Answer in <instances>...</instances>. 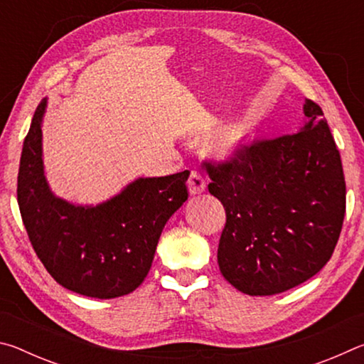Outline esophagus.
<instances>
[{"label":"esophagus","mask_w":364,"mask_h":364,"mask_svg":"<svg viewBox=\"0 0 364 364\" xmlns=\"http://www.w3.org/2000/svg\"><path fill=\"white\" fill-rule=\"evenodd\" d=\"M207 188V183L204 180V176L200 173H197V171H191L189 175V180H188V189H189V194L191 196H197V194H202Z\"/></svg>","instance_id":"obj_1"}]
</instances>
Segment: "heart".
Instances as JSON below:
<instances>
[{"mask_svg":"<svg viewBox=\"0 0 364 364\" xmlns=\"http://www.w3.org/2000/svg\"><path fill=\"white\" fill-rule=\"evenodd\" d=\"M252 141V128L247 125H232L221 130L208 144V152L217 160L237 157Z\"/></svg>","mask_w":364,"mask_h":364,"instance_id":"1","label":"heart"}]
</instances>
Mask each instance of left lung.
<instances>
[{"instance_id":"1","label":"left lung","mask_w":364,"mask_h":364,"mask_svg":"<svg viewBox=\"0 0 364 364\" xmlns=\"http://www.w3.org/2000/svg\"><path fill=\"white\" fill-rule=\"evenodd\" d=\"M297 133L255 141L225 164H204L226 210L223 278L247 295H274L329 262L345 217L341 154L323 110L305 100Z\"/></svg>"}]
</instances>
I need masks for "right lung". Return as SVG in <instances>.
I'll use <instances>...</instances> for the list:
<instances>
[{"label": "right lung", "instance_id": "right-lung-1", "mask_svg": "<svg viewBox=\"0 0 364 364\" xmlns=\"http://www.w3.org/2000/svg\"><path fill=\"white\" fill-rule=\"evenodd\" d=\"M36 107L23 141L17 202L30 242L48 273L72 292L115 299L133 292L149 273L165 223L188 199L189 171L138 178L97 205H77L53 193L43 165Z\"/></svg>", "mask_w": 364, "mask_h": 364}]
</instances>
